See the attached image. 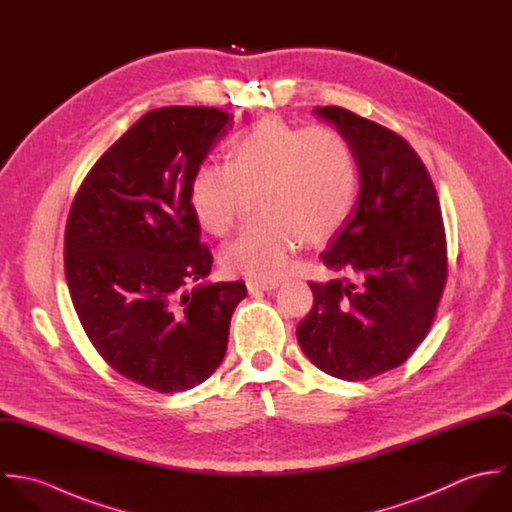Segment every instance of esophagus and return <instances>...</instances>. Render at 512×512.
<instances>
[{
    "label": "esophagus",
    "instance_id": "1",
    "mask_svg": "<svg viewBox=\"0 0 512 512\" xmlns=\"http://www.w3.org/2000/svg\"><path fill=\"white\" fill-rule=\"evenodd\" d=\"M280 284L276 280H270V282H258V280H248L246 282V288L250 293L258 292H270V290H276Z\"/></svg>",
    "mask_w": 512,
    "mask_h": 512
}]
</instances>
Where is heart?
Returning <instances> with one entry per match:
<instances>
[{"label": "heart", "instance_id": "b5f03b06", "mask_svg": "<svg viewBox=\"0 0 512 512\" xmlns=\"http://www.w3.org/2000/svg\"><path fill=\"white\" fill-rule=\"evenodd\" d=\"M254 191L262 219L224 246L220 262L230 274L266 282L288 270L303 238L325 242L349 220L359 191L355 151L331 126L299 130L266 118L230 142L226 165L195 171L189 205L203 230L224 236Z\"/></svg>", "mask_w": 512, "mask_h": 512}]
</instances>
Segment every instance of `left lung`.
Segmentation results:
<instances>
[{"label": "left lung", "mask_w": 512, "mask_h": 512, "mask_svg": "<svg viewBox=\"0 0 512 512\" xmlns=\"http://www.w3.org/2000/svg\"><path fill=\"white\" fill-rule=\"evenodd\" d=\"M357 157L355 213L321 260L353 276L309 284L313 307L297 325L309 361L343 380L406 363L430 333L447 282V242L426 165L396 132L339 106L315 108Z\"/></svg>", "instance_id": "left-lung-1"}]
</instances>
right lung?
<instances>
[{
  "mask_svg": "<svg viewBox=\"0 0 512 512\" xmlns=\"http://www.w3.org/2000/svg\"><path fill=\"white\" fill-rule=\"evenodd\" d=\"M232 114L165 106L108 147L74 195L65 276L80 325L122 376L171 394L222 363L242 282L191 284L213 254L189 205V185Z\"/></svg>",
  "mask_w": 512,
  "mask_h": 512,
  "instance_id": "1",
  "label": "right lung"
}]
</instances>
